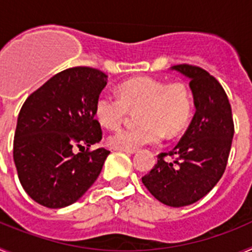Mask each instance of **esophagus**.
<instances>
[{
  "label": "esophagus",
  "mask_w": 252,
  "mask_h": 252,
  "mask_svg": "<svg viewBox=\"0 0 252 252\" xmlns=\"http://www.w3.org/2000/svg\"><path fill=\"white\" fill-rule=\"evenodd\" d=\"M117 151H122V153H126V154H135L136 150H125V149H115Z\"/></svg>",
  "instance_id": "esophagus-1"
}]
</instances>
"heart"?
Instances as JSON below:
<instances>
[{
	"instance_id": "1",
	"label": "heart",
	"mask_w": 252,
	"mask_h": 252,
	"mask_svg": "<svg viewBox=\"0 0 252 252\" xmlns=\"http://www.w3.org/2000/svg\"><path fill=\"white\" fill-rule=\"evenodd\" d=\"M119 94L101 93L94 103V117L103 127L115 130L130 110H137L140 125L122 128L108 137L113 149L137 150L177 136L192 116V95L183 83L168 84L153 77H136L119 87Z\"/></svg>"
}]
</instances>
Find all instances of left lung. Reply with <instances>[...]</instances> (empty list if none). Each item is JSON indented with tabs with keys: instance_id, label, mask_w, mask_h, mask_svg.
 Segmentation results:
<instances>
[{
	"instance_id": "1",
	"label": "left lung",
	"mask_w": 252,
	"mask_h": 252,
	"mask_svg": "<svg viewBox=\"0 0 252 252\" xmlns=\"http://www.w3.org/2000/svg\"><path fill=\"white\" fill-rule=\"evenodd\" d=\"M189 78L195 113L179 144L158 155V162L142 183L158 201L170 207L195 203L208 194L223 175L232 144L231 104L215 77L198 66H171ZM165 156L174 160H165Z\"/></svg>"
}]
</instances>
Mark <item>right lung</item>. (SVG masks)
I'll return each instance as SVG.
<instances>
[{
    "label": "right lung",
    "instance_id": "obj_1",
    "mask_svg": "<svg viewBox=\"0 0 252 252\" xmlns=\"http://www.w3.org/2000/svg\"><path fill=\"white\" fill-rule=\"evenodd\" d=\"M107 84L103 72L88 66L69 68L31 93L17 117L13 161L20 183L36 203L63 208L92 187L108 157L94 119L95 99ZM87 146L75 154L73 146Z\"/></svg>",
    "mask_w": 252,
    "mask_h": 252
}]
</instances>
